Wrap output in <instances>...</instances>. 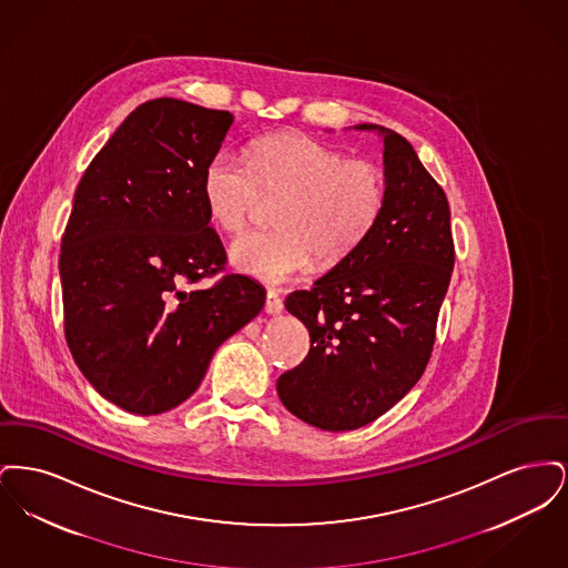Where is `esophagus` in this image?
Wrapping results in <instances>:
<instances>
[{
	"label": "esophagus",
	"instance_id": "obj_1",
	"mask_svg": "<svg viewBox=\"0 0 568 568\" xmlns=\"http://www.w3.org/2000/svg\"><path fill=\"white\" fill-rule=\"evenodd\" d=\"M264 311H266L268 315H278V313L283 311V300H281V296H278L276 292L268 290V294H266V304H264Z\"/></svg>",
	"mask_w": 568,
	"mask_h": 568
}]
</instances>
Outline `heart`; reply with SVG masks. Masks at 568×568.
<instances>
[{"label":"heart","mask_w":568,"mask_h":568,"mask_svg":"<svg viewBox=\"0 0 568 568\" xmlns=\"http://www.w3.org/2000/svg\"><path fill=\"white\" fill-rule=\"evenodd\" d=\"M387 181L377 162L345 158L308 135H264L251 163L216 151L202 172V195L211 221L239 234L264 200H278L272 232H251L232 244L239 271L283 283L311 260L334 266L364 243L385 206Z\"/></svg>","instance_id":"1"}]
</instances>
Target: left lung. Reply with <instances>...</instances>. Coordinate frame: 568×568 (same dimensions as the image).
Segmentation results:
<instances>
[{"instance_id": "obj_1", "label": "left lung", "mask_w": 568, "mask_h": 568, "mask_svg": "<svg viewBox=\"0 0 568 568\" xmlns=\"http://www.w3.org/2000/svg\"><path fill=\"white\" fill-rule=\"evenodd\" d=\"M357 130L383 134L385 206L352 255L285 300L311 349L276 381L287 410L329 433L375 422L424 375L456 262L447 195L410 142Z\"/></svg>"}]
</instances>
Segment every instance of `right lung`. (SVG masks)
Listing matches in <instances>:
<instances>
[{
	"label": "right lung",
	"mask_w": 568,
	"mask_h": 568,
	"mask_svg": "<svg viewBox=\"0 0 568 568\" xmlns=\"http://www.w3.org/2000/svg\"><path fill=\"white\" fill-rule=\"evenodd\" d=\"M234 116L160 98L140 104L89 163L74 193L59 272L77 366L112 405L158 415L185 403L219 345L266 292L225 271L202 172Z\"/></svg>",
	"instance_id": "1"
}]
</instances>
